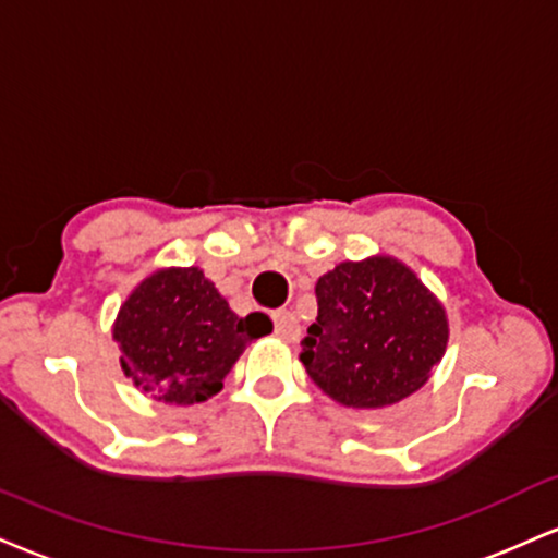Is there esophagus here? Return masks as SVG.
Returning a JSON list of instances; mask_svg holds the SVG:
<instances>
[{"mask_svg":"<svg viewBox=\"0 0 558 558\" xmlns=\"http://www.w3.org/2000/svg\"><path fill=\"white\" fill-rule=\"evenodd\" d=\"M272 325H275V335H278V338L288 340V343L299 340L301 325H299L296 314H293V312H286V308H283V312H275L272 314Z\"/></svg>","mask_w":558,"mask_h":558,"instance_id":"obj_1","label":"esophagus"}]
</instances>
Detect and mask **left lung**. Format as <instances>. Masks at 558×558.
I'll return each mask as SVG.
<instances>
[{
  "mask_svg": "<svg viewBox=\"0 0 558 558\" xmlns=\"http://www.w3.org/2000/svg\"><path fill=\"white\" fill-rule=\"evenodd\" d=\"M314 293L319 312L301 340V364L322 392L348 408H385L426 385L449 325L411 267L395 257L340 262Z\"/></svg>",
  "mask_w": 558,
  "mask_h": 558,
  "instance_id": "1",
  "label": "left lung"
}]
</instances>
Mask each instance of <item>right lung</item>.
<instances>
[{
    "label": "right lung",
    "mask_w": 558,
    "mask_h": 558,
    "mask_svg": "<svg viewBox=\"0 0 558 558\" xmlns=\"http://www.w3.org/2000/svg\"><path fill=\"white\" fill-rule=\"evenodd\" d=\"M267 332H272L267 314L236 317L199 267L147 275L113 322L126 377L171 405L218 395L244 348Z\"/></svg>",
    "instance_id": "obj_1"
}]
</instances>
